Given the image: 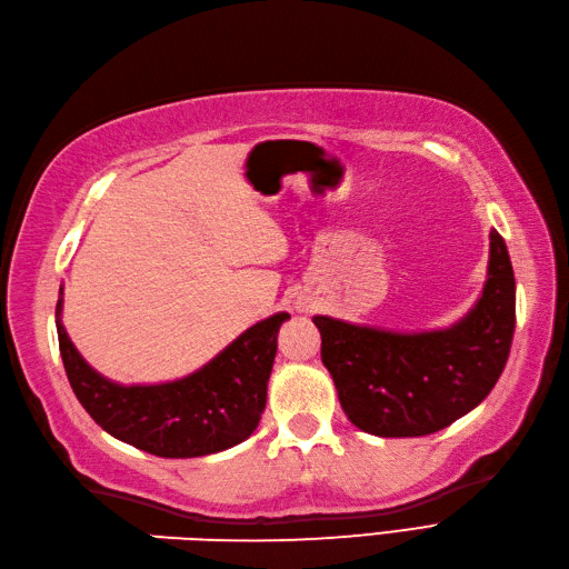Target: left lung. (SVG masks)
Masks as SVG:
<instances>
[{
  "label": "left lung",
  "instance_id": "obj_1",
  "mask_svg": "<svg viewBox=\"0 0 569 569\" xmlns=\"http://www.w3.org/2000/svg\"><path fill=\"white\" fill-rule=\"evenodd\" d=\"M515 271L490 230L483 296L442 331L397 333L317 315L322 362L341 409L362 432L420 437L442 430L483 401L500 380L515 337Z\"/></svg>",
  "mask_w": 569,
  "mask_h": 569
}]
</instances>
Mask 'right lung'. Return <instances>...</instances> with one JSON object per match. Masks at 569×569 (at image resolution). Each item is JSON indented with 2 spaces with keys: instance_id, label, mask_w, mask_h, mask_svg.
<instances>
[{
  "instance_id": "add662e5",
  "label": "right lung",
  "mask_w": 569,
  "mask_h": 569,
  "mask_svg": "<svg viewBox=\"0 0 569 569\" xmlns=\"http://www.w3.org/2000/svg\"><path fill=\"white\" fill-rule=\"evenodd\" d=\"M57 337L69 385L96 423L118 440L166 459L207 457L250 437L267 406L276 337L290 319L279 312L257 322L201 370L166 385H114L86 362L62 327Z\"/></svg>"
}]
</instances>
